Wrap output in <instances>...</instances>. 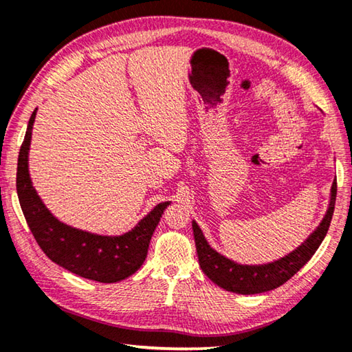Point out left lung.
Segmentation results:
<instances>
[{"label": "left lung", "mask_w": 352, "mask_h": 352, "mask_svg": "<svg viewBox=\"0 0 352 352\" xmlns=\"http://www.w3.org/2000/svg\"><path fill=\"white\" fill-rule=\"evenodd\" d=\"M337 194V183L333 182L331 195H329V204L325 217L316 230L309 235L298 249H294L284 258L268 264L258 265H245L238 264L235 261L223 256L221 253L213 250L206 241L199 226L192 221L194 229V238L197 245V254L199 261V267L213 284L224 288L227 292L238 294H258L274 290L282 284L294 276L309 259H311L316 250L319 249L323 238L327 236L329 229V223L333 219L334 204Z\"/></svg>", "instance_id": "left-lung-1"}]
</instances>
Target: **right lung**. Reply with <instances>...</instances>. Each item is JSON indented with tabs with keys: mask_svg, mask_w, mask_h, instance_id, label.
Returning <instances> with one entry per match:
<instances>
[{
	"mask_svg": "<svg viewBox=\"0 0 352 352\" xmlns=\"http://www.w3.org/2000/svg\"><path fill=\"white\" fill-rule=\"evenodd\" d=\"M34 117L36 109L30 116L19 149L16 192L25 221L41 250L65 270L103 284H113L134 274L146 259L151 238L170 203L157 204L134 229L119 236L96 235L60 223L45 208L30 180L29 149Z\"/></svg>",
	"mask_w": 352,
	"mask_h": 352,
	"instance_id": "right-lung-1",
	"label": "right lung"
}]
</instances>
